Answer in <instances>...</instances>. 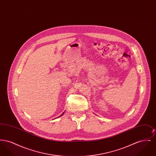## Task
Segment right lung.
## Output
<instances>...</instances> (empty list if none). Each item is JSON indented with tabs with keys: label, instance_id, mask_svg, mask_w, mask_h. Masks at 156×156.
Masks as SVG:
<instances>
[{
	"label": "right lung",
	"instance_id": "1",
	"mask_svg": "<svg viewBox=\"0 0 156 156\" xmlns=\"http://www.w3.org/2000/svg\"><path fill=\"white\" fill-rule=\"evenodd\" d=\"M64 113H62V115H60V116H62V115H63V114H64Z\"/></svg>",
	"mask_w": 156,
	"mask_h": 156
}]
</instances>
